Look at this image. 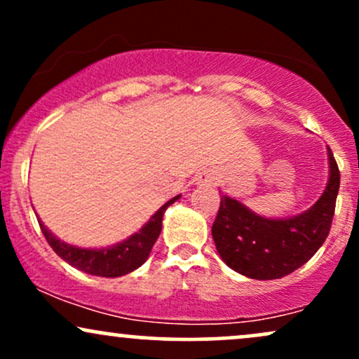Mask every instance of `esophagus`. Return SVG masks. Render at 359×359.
<instances>
[{
	"instance_id": "1",
	"label": "esophagus",
	"mask_w": 359,
	"mask_h": 359,
	"mask_svg": "<svg viewBox=\"0 0 359 359\" xmlns=\"http://www.w3.org/2000/svg\"><path fill=\"white\" fill-rule=\"evenodd\" d=\"M203 177H204V179H203V180H205V182H211V180H212V177H211V174H203Z\"/></svg>"
}]
</instances>
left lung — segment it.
Segmentation results:
<instances>
[{
	"label": "left lung",
	"instance_id": "8db88e82",
	"mask_svg": "<svg viewBox=\"0 0 359 359\" xmlns=\"http://www.w3.org/2000/svg\"><path fill=\"white\" fill-rule=\"evenodd\" d=\"M329 151V182L320 199L306 212L287 219L262 217L228 196H221L212 238L222 262L255 280L282 278L316 255L331 231L339 168Z\"/></svg>",
	"mask_w": 359,
	"mask_h": 359
}]
</instances>
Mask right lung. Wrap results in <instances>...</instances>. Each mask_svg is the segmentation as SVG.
I'll use <instances>...</instances> for the list:
<instances>
[{
  "label": "right lung",
  "mask_w": 359,
  "mask_h": 359,
  "mask_svg": "<svg viewBox=\"0 0 359 359\" xmlns=\"http://www.w3.org/2000/svg\"><path fill=\"white\" fill-rule=\"evenodd\" d=\"M179 197L180 196H175L174 199H170L168 203L163 204L138 233H135L133 236H130L123 243L109 246V248L86 250L77 248V246H71L67 245V243L57 240V238L45 228L43 222L40 219L39 224L45 240H47L48 245L52 246V250L55 251L64 262L72 265L74 269L89 275H96V277L114 278L137 270L138 266H142L143 263L147 262L148 255H150L151 248H154L156 238H158L160 231H162L163 212H165L168 205L174 204Z\"/></svg>",
  "instance_id": "obj_1"
}]
</instances>
